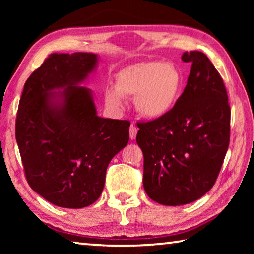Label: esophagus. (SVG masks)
Wrapping results in <instances>:
<instances>
[{
	"label": "esophagus",
	"mask_w": 254,
	"mask_h": 254,
	"mask_svg": "<svg viewBox=\"0 0 254 254\" xmlns=\"http://www.w3.org/2000/svg\"><path fill=\"white\" fill-rule=\"evenodd\" d=\"M136 133H137V127L134 126V124H131V127H130V139L131 140L135 139Z\"/></svg>",
	"instance_id": "1"
}]
</instances>
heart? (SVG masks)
<instances>
[{
    "instance_id": "b5f03b06",
    "label": "heart",
    "mask_w": 254,
    "mask_h": 254,
    "mask_svg": "<svg viewBox=\"0 0 254 254\" xmlns=\"http://www.w3.org/2000/svg\"><path fill=\"white\" fill-rule=\"evenodd\" d=\"M183 76L173 64L137 63L117 75V87L105 89V102L112 109L124 105V96L134 98L136 111L144 118L158 119L169 113L183 91Z\"/></svg>"
}]
</instances>
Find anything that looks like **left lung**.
I'll list each match as a JSON object with an SVG mask.
<instances>
[{"label":"left lung","instance_id":"8db88e82","mask_svg":"<svg viewBox=\"0 0 254 254\" xmlns=\"http://www.w3.org/2000/svg\"><path fill=\"white\" fill-rule=\"evenodd\" d=\"M191 63L187 85L169 113L137 123L143 187L166 206L192 203L216 182L230 143L231 110L224 83L207 56L184 53Z\"/></svg>","mask_w":254,"mask_h":254}]
</instances>
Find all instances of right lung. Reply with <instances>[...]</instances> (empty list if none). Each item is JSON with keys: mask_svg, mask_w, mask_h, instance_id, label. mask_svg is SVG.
Returning a JSON list of instances; mask_svg holds the SVG:
<instances>
[{"mask_svg": "<svg viewBox=\"0 0 254 254\" xmlns=\"http://www.w3.org/2000/svg\"><path fill=\"white\" fill-rule=\"evenodd\" d=\"M92 53L53 54L25 81L15 137L28 183L59 207L83 208L101 196L109 163L128 142L130 122L97 115Z\"/></svg>", "mask_w": 254, "mask_h": 254, "instance_id": "add662e5", "label": "right lung"}]
</instances>
